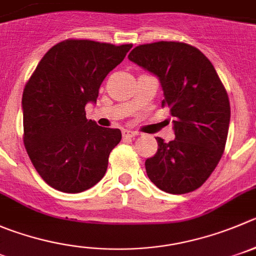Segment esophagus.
<instances>
[{
    "instance_id": "1",
    "label": "esophagus",
    "mask_w": 256,
    "mask_h": 256,
    "mask_svg": "<svg viewBox=\"0 0 256 256\" xmlns=\"http://www.w3.org/2000/svg\"><path fill=\"white\" fill-rule=\"evenodd\" d=\"M135 135H136V132H134V131H131V130H124L122 131L124 139H131V138H134Z\"/></svg>"
}]
</instances>
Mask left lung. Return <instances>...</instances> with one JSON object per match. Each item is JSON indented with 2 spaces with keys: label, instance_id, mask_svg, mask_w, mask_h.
<instances>
[{
  "label": "left lung",
  "instance_id": "left-lung-1",
  "mask_svg": "<svg viewBox=\"0 0 256 256\" xmlns=\"http://www.w3.org/2000/svg\"><path fill=\"white\" fill-rule=\"evenodd\" d=\"M128 59L159 80L173 117L176 139L156 138V154L145 162L148 176L172 194L197 190L218 164L230 125L228 96L216 69L197 48L176 42L139 45Z\"/></svg>",
  "mask_w": 256,
  "mask_h": 256
}]
</instances>
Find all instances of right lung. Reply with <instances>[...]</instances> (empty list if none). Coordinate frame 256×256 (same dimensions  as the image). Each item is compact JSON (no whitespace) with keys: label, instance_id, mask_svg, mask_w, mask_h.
Returning a JSON list of instances; mask_svg holds the SVG:
<instances>
[{"label":"right lung","instance_id":"1","mask_svg":"<svg viewBox=\"0 0 256 256\" xmlns=\"http://www.w3.org/2000/svg\"><path fill=\"white\" fill-rule=\"evenodd\" d=\"M131 48L66 40L42 56L25 86L24 144L50 187L80 193L104 178L121 131L87 120L84 107L96 104L101 83Z\"/></svg>","mask_w":256,"mask_h":256}]
</instances>
